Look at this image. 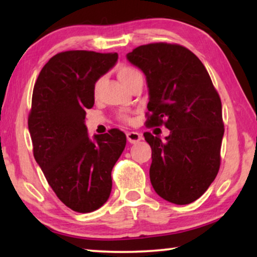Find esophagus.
<instances>
[{"mask_svg":"<svg viewBox=\"0 0 257 257\" xmlns=\"http://www.w3.org/2000/svg\"><path fill=\"white\" fill-rule=\"evenodd\" d=\"M126 137H127V140L131 144H136L138 143L139 140H142V135L138 132H127L126 133Z\"/></svg>","mask_w":257,"mask_h":257,"instance_id":"obj_1","label":"esophagus"}]
</instances>
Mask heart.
Returning a JSON list of instances; mask_svg holds the SVG:
<instances>
[{
  "label": "heart",
  "instance_id": "1",
  "mask_svg": "<svg viewBox=\"0 0 257 257\" xmlns=\"http://www.w3.org/2000/svg\"><path fill=\"white\" fill-rule=\"evenodd\" d=\"M117 76H118V78L120 79V82L126 86H128L135 79L139 78V77H143L142 72H140L138 69L133 68V66H131V65L119 66V68L117 69ZM101 83H103V78H98L96 82L93 83L92 91H93V94L96 97L98 96V93H99ZM118 117L121 121L127 122V124H132L133 122V118L127 113H120Z\"/></svg>",
  "mask_w": 257,
  "mask_h": 257
}]
</instances>
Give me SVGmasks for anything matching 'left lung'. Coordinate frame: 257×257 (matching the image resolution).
<instances>
[{"label":"left lung","mask_w":257,"mask_h":257,"mask_svg":"<svg viewBox=\"0 0 257 257\" xmlns=\"http://www.w3.org/2000/svg\"><path fill=\"white\" fill-rule=\"evenodd\" d=\"M127 59L146 76V126L171 131L166 140L144 133L152 149L151 184L163 199L188 205L208 189L220 168L224 125L219 93L201 61L180 44L140 45Z\"/></svg>","instance_id":"left-lung-1"}]
</instances>
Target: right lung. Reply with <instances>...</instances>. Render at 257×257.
<instances>
[{
    "instance_id": "right-lung-1",
    "label": "right lung",
    "mask_w": 257,
    "mask_h": 257,
    "mask_svg": "<svg viewBox=\"0 0 257 257\" xmlns=\"http://www.w3.org/2000/svg\"><path fill=\"white\" fill-rule=\"evenodd\" d=\"M117 59V52H59L34 86L28 117L34 157L57 198L78 213L93 212L107 201L112 168L126 145L120 130L91 140L84 124L85 111L94 104L93 83Z\"/></svg>"
}]
</instances>
